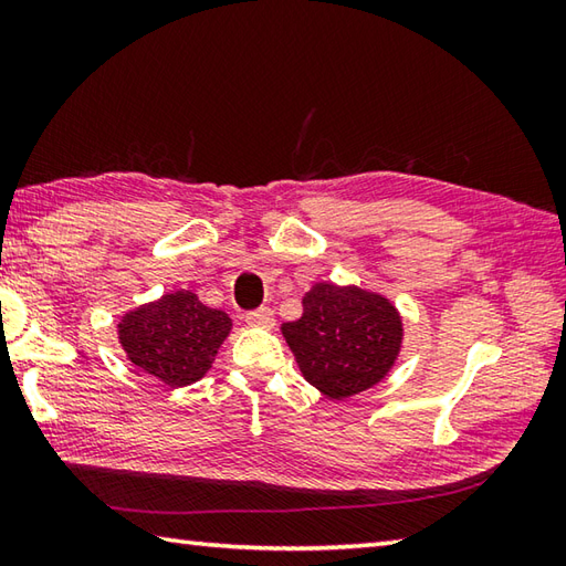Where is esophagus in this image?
Here are the masks:
<instances>
[{"label":"esophagus","mask_w":566,"mask_h":566,"mask_svg":"<svg viewBox=\"0 0 566 566\" xmlns=\"http://www.w3.org/2000/svg\"><path fill=\"white\" fill-rule=\"evenodd\" d=\"M245 321L250 323V326H260V328H272L274 326V314L270 308H255V311H248L245 314Z\"/></svg>","instance_id":"esophagus-1"}]
</instances>
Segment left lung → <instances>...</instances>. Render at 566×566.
Listing matches in <instances>:
<instances>
[{"label": "left lung", "instance_id": "left-lung-1", "mask_svg": "<svg viewBox=\"0 0 566 566\" xmlns=\"http://www.w3.org/2000/svg\"><path fill=\"white\" fill-rule=\"evenodd\" d=\"M302 304V318L284 323L282 333L308 384L331 399H347L387 377L403 338L389 298L318 282Z\"/></svg>", "mask_w": 566, "mask_h": 566}]
</instances>
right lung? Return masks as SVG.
<instances>
[{
	"mask_svg": "<svg viewBox=\"0 0 566 566\" xmlns=\"http://www.w3.org/2000/svg\"><path fill=\"white\" fill-rule=\"evenodd\" d=\"M228 333V314L203 306L191 292L165 294L118 323V340L130 363L170 389L207 375Z\"/></svg>",
	"mask_w": 566,
	"mask_h": 566,
	"instance_id": "add662e5",
	"label": "right lung"
}]
</instances>
